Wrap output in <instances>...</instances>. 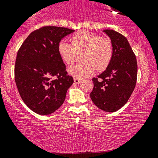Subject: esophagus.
Here are the masks:
<instances>
[{
	"label": "esophagus",
	"mask_w": 158,
	"mask_h": 158,
	"mask_svg": "<svg viewBox=\"0 0 158 158\" xmlns=\"http://www.w3.org/2000/svg\"><path fill=\"white\" fill-rule=\"evenodd\" d=\"M74 81L75 84H79V83H81V80L80 79H78V78H74Z\"/></svg>",
	"instance_id": "obj_1"
}]
</instances>
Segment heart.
Returning a JSON list of instances; mask_svg holds the SVG:
<instances>
[{"label": "heart", "mask_w": 158, "mask_h": 158, "mask_svg": "<svg viewBox=\"0 0 158 158\" xmlns=\"http://www.w3.org/2000/svg\"><path fill=\"white\" fill-rule=\"evenodd\" d=\"M57 50L62 60L67 64L73 63L78 52H83L81 60L84 61L68 69L69 73L78 79L91 76L96 69L98 71L106 69L113 57V46L110 39L86 31L72 36L71 43L61 40Z\"/></svg>", "instance_id": "b5f03b06"}]
</instances>
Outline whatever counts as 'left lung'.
Returning <instances> with one entry per match:
<instances>
[{
	"label": "left lung",
	"mask_w": 158,
	"mask_h": 158,
	"mask_svg": "<svg viewBox=\"0 0 158 158\" xmlns=\"http://www.w3.org/2000/svg\"><path fill=\"white\" fill-rule=\"evenodd\" d=\"M113 46V57L106 70L93 78L90 97L102 110L113 112L123 107L134 91L137 79V62L128 40L112 29H105Z\"/></svg>",
	"instance_id": "obj_1"
}]
</instances>
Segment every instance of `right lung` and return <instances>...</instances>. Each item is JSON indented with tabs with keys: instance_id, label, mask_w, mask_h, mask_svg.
I'll use <instances>...</instances> for the list:
<instances>
[{
	"instance_id": "obj_1",
	"label": "right lung",
	"mask_w": 158,
	"mask_h": 158,
	"mask_svg": "<svg viewBox=\"0 0 158 158\" xmlns=\"http://www.w3.org/2000/svg\"><path fill=\"white\" fill-rule=\"evenodd\" d=\"M74 31L65 27H43L31 32L17 52V89L27 106L37 114L46 115L57 110L73 84L57 47L62 38Z\"/></svg>"
}]
</instances>
